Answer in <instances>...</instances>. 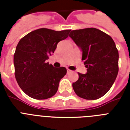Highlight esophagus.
Returning a JSON list of instances; mask_svg holds the SVG:
<instances>
[{
	"mask_svg": "<svg viewBox=\"0 0 130 130\" xmlns=\"http://www.w3.org/2000/svg\"><path fill=\"white\" fill-rule=\"evenodd\" d=\"M70 72H71V70H70V69H67V73H70Z\"/></svg>",
	"mask_w": 130,
	"mask_h": 130,
	"instance_id": "34e87169",
	"label": "esophagus"
}]
</instances>
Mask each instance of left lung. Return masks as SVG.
I'll return each mask as SVG.
<instances>
[{
    "instance_id": "left-lung-1",
    "label": "left lung",
    "mask_w": 130,
    "mask_h": 130,
    "mask_svg": "<svg viewBox=\"0 0 130 130\" xmlns=\"http://www.w3.org/2000/svg\"><path fill=\"white\" fill-rule=\"evenodd\" d=\"M69 37L82 51V61L87 73H78L79 78L73 83L74 92L86 100L103 96L117 77L119 53L109 35L96 28L73 30Z\"/></svg>"
}]
</instances>
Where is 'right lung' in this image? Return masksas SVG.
I'll return each instance as SVG.
<instances>
[{"label": "right lung", "mask_w": 130, "mask_h": 130, "mask_svg": "<svg viewBox=\"0 0 130 130\" xmlns=\"http://www.w3.org/2000/svg\"><path fill=\"white\" fill-rule=\"evenodd\" d=\"M71 29L55 31L40 28L27 34L17 45L14 54L15 76L18 85L32 99H47L57 93L59 82L67 73L64 67H54L46 60Z\"/></svg>", "instance_id": "right-lung-1"}]
</instances>
